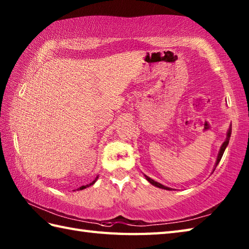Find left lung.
Returning a JSON list of instances; mask_svg holds the SVG:
<instances>
[{
  "label": "left lung",
  "mask_w": 249,
  "mask_h": 249,
  "mask_svg": "<svg viewBox=\"0 0 249 249\" xmlns=\"http://www.w3.org/2000/svg\"><path fill=\"white\" fill-rule=\"evenodd\" d=\"M230 136H231V127L229 128V131H228V134H227V139L225 140V142L223 143V145H221V147H220V151H219V154H218V157H217V161H216V167H217V165H218V162L220 161V160H221V157H223V155H224V152H225V150H226V147H227V145H228V143H229V140H230ZM145 177V178L147 179V181H149L152 185H154V186H156V187H160V188H162V189H167V190H170V188L169 187H167V186H163V185H161L160 183H157V182H155L154 179H152L151 178H149V177H146V176H144Z\"/></svg>",
  "instance_id": "obj_1"
}]
</instances>
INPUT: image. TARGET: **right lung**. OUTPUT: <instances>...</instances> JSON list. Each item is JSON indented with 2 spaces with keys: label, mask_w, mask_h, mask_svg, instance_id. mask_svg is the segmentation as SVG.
Masks as SVG:
<instances>
[{
  "label": "right lung",
  "mask_w": 249,
  "mask_h": 249,
  "mask_svg": "<svg viewBox=\"0 0 249 249\" xmlns=\"http://www.w3.org/2000/svg\"><path fill=\"white\" fill-rule=\"evenodd\" d=\"M95 182H96V178H95L92 183H89V184L86 185V186H84V185H83V186H81V187H80V189H84V188H87V187H89V186H91V185H93ZM78 189H79V188H78Z\"/></svg>",
  "instance_id": "1"
}]
</instances>
